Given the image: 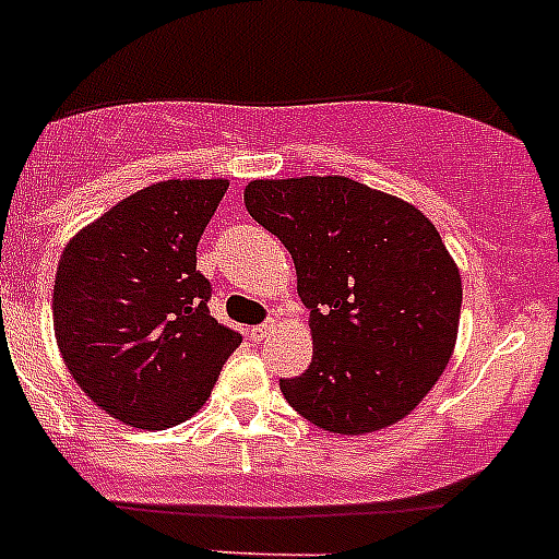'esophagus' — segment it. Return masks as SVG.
Segmentation results:
<instances>
[{
	"instance_id": "esophagus-1",
	"label": "esophagus",
	"mask_w": 559,
	"mask_h": 559,
	"mask_svg": "<svg viewBox=\"0 0 559 559\" xmlns=\"http://www.w3.org/2000/svg\"><path fill=\"white\" fill-rule=\"evenodd\" d=\"M274 328H276L274 322L254 324V328H249V338H251V341H263V338H269V335L274 333Z\"/></svg>"
}]
</instances>
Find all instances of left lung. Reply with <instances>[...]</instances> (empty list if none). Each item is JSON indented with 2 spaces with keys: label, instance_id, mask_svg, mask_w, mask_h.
Listing matches in <instances>:
<instances>
[{
  "label": "left lung",
  "instance_id": "left-lung-1",
  "mask_svg": "<svg viewBox=\"0 0 559 559\" xmlns=\"http://www.w3.org/2000/svg\"><path fill=\"white\" fill-rule=\"evenodd\" d=\"M246 210L296 265L313 360L280 380L333 433H372L419 406L456 344L462 276L437 226L406 201L344 176L260 179Z\"/></svg>",
  "mask_w": 559,
  "mask_h": 559
}]
</instances>
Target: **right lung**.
<instances>
[{
    "mask_svg": "<svg viewBox=\"0 0 559 559\" xmlns=\"http://www.w3.org/2000/svg\"><path fill=\"white\" fill-rule=\"evenodd\" d=\"M229 181L170 179L78 231L58 263L52 324L69 374L126 426L199 412L243 335L210 316L195 249Z\"/></svg>",
    "mask_w": 559,
    "mask_h": 559,
    "instance_id": "1",
    "label": "right lung"
}]
</instances>
